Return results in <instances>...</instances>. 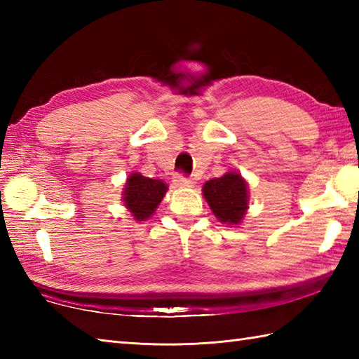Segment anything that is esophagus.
<instances>
[{
	"mask_svg": "<svg viewBox=\"0 0 359 359\" xmlns=\"http://www.w3.org/2000/svg\"><path fill=\"white\" fill-rule=\"evenodd\" d=\"M174 184L180 187V188H189V187H194V179L193 177H188V175L184 174H177L174 179Z\"/></svg>",
	"mask_w": 359,
	"mask_h": 359,
	"instance_id": "1",
	"label": "esophagus"
}]
</instances>
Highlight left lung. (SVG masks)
Returning a JSON list of instances; mask_svg holds the SVG:
<instances>
[{
  "instance_id": "1",
  "label": "left lung",
  "mask_w": 359,
  "mask_h": 359,
  "mask_svg": "<svg viewBox=\"0 0 359 359\" xmlns=\"http://www.w3.org/2000/svg\"><path fill=\"white\" fill-rule=\"evenodd\" d=\"M203 196L215 216L224 224L238 225L248 208L247 184L236 172L208 180L203 185Z\"/></svg>"
}]
</instances>
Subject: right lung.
Here are the masks:
<instances>
[{"instance_id":"obj_1","label":"right lung","mask_w":359,"mask_h":359,"mask_svg":"<svg viewBox=\"0 0 359 359\" xmlns=\"http://www.w3.org/2000/svg\"><path fill=\"white\" fill-rule=\"evenodd\" d=\"M168 187L162 180L143 177L140 174L129 175L125 188V205L135 220L148 219L162 202Z\"/></svg>"}]
</instances>
